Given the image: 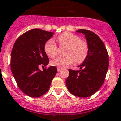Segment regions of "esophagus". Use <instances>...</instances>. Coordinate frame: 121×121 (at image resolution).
Returning a JSON list of instances; mask_svg holds the SVG:
<instances>
[{
    "instance_id": "34e87169",
    "label": "esophagus",
    "mask_w": 121,
    "mask_h": 121,
    "mask_svg": "<svg viewBox=\"0 0 121 121\" xmlns=\"http://www.w3.org/2000/svg\"><path fill=\"white\" fill-rule=\"evenodd\" d=\"M61 68H60V67H58L57 68V71L58 72L61 71Z\"/></svg>"
}]
</instances>
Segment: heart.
I'll return each mask as SVG.
<instances>
[{
    "label": "heart",
    "mask_w": 121,
    "mask_h": 121,
    "mask_svg": "<svg viewBox=\"0 0 121 121\" xmlns=\"http://www.w3.org/2000/svg\"><path fill=\"white\" fill-rule=\"evenodd\" d=\"M61 46H68L65 57H59L53 60L51 64L53 66L65 68L76 61L82 62L88 52L87 45L78 36L71 33H64L58 37ZM44 50L49 57L54 58L57 54L58 47L55 40L50 39L44 45Z\"/></svg>",
    "instance_id": "b5f03b06"
}]
</instances>
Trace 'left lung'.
Segmentation results:
<instances>
[{
	"instance_id": "1",
	"label": "left lung",
	"mask_w": 121,
	"mask_h": 121,
	"mask_svg": "<svg viewBox=\"0 0 121 121\" xmlns=\"http://www.w3.org/2000/svg\"><path fill=\"white\" fill-rule=\"evenodd\" d=\"M76 32L85 35L88 52L78 66L81 70L69 69L66 85L73 95L84 98L95 93L104 84L109 67V55L104 43L96 34L84 29Z\"/></svg>"
}]
</instances>
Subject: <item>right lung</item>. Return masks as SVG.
I'll use <instances>...</instances> for the list:
<instances>
[{
    "instance_id": "obj_1",
    "label": "right lung",
    "mask_w": 121,
    "mask_h": 121,
    "mask_svg": "<svg viewBox=\"0 0 121 121\" xmlns=\"http://www.w3.org/2000/svg\"><path fill=\"white\" fill-rule=\"evenodd\" d=\"M54 32L32 29L20 36L15 41L11 54V68L20 89L30 97H39L49 90L57 70L51 66L43 70L49 60L44 45Z\"/></svg>"
}]
</instances>
